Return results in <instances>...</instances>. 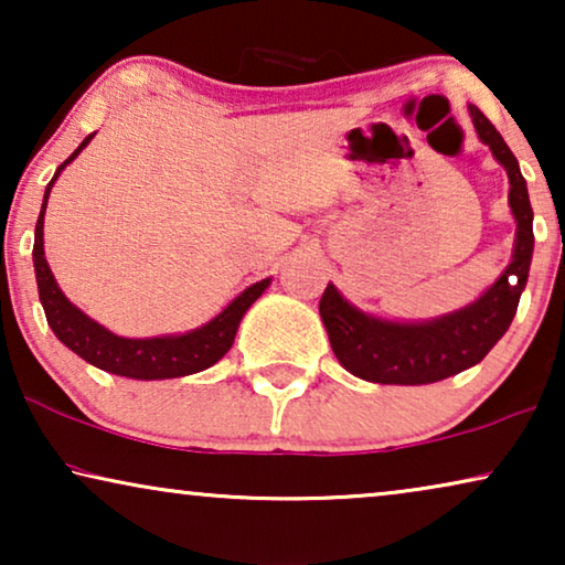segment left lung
I'll return each instance as SVG.
<instances>
[{"mask_svg":"<svg viewBox=\"0 0 565 565\" xmlns=\"http://www.w3.org/2000/svg\"><path fill=\"white\" fill-rule=\"evenodd\" d=\"M468 113L478 138L507 169L509 207L516 223L512 262L481 298L429 321H391L365 313L329 282L319 303L321 321L337 360L347 373L362 381L427 385L458 375L491 352V347L507 334L520 306L535 249L527 182L520 172V161L491 120L476 105H468Z\"/></svg>","mask_w":565,"mask_h":565,"instance_id":"obj_1","label":"left lung"}]
</instances>
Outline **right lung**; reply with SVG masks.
<instances>
[{"label": "right lung", "mask_w": 565, "mask_h": 565, "mask_svg": "<svg viewBox=\"0 0 565 565\" xmlns=\"http://www.w3.org/2000/svg\"><path fill=\"white\" fill-rule=\"evenodd\" d=\"M95 134H89L84 141L76 146V151L68 157L64 164L56 169L49 188L43 192L41 215L35 223V244H33V265H35V280H38V296H41L45 319L53 334L58 337L61 344H66L74 354L87 360L105 373L134 377V381H167V377H182L200 373L215 365L223 354L234 344L236 329L242 323L244 313L249 311L254 300L269 288L273 277L249 285V288L238 292L231 303L223 308L218 316L203 327L184 331V334H161V337H146V339H130L118 337L103 323L89 319L87 313L79 311L64 292H61L56 277H53L49 259L43 252V221H45V205H49V195L53 182L58 174L79 157L84 146H87Z\"/></svg>", "instance_id": "1"}]
</instances>
